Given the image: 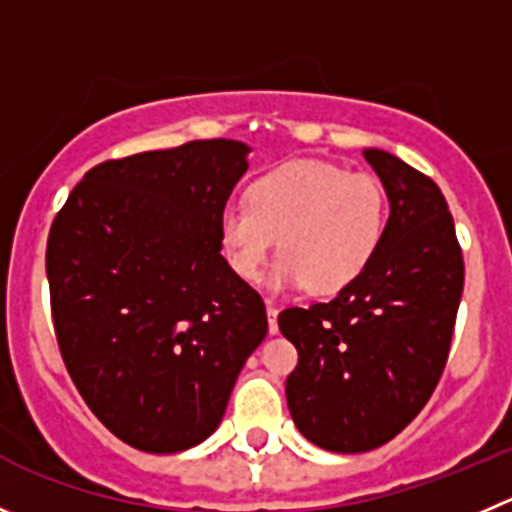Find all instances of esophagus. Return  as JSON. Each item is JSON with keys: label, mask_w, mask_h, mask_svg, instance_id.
<instances>
[{"label": "esophagus", "mask_w": 512, "mask_h": 512, "mask_svg": "<svg viewBox=\"0 0 512 512\" xmlns=\"http://www.w3.org/2000/svg\"><path fill=\"white\" fill-rule=\"evenodd\" d=\"M266 314H269V334L279 332V324H276V316H279V306L274 301H266Z\"/></svg>", "instance_id": "1"}]
</instances>
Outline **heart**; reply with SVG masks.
Wrapping results in <instances>:
<instances>
[{"label": "heart", "mask_w": 512, "mask_h": 512, "mask_svg": "<svg viewBox=\"0 0 512 512\" xmlns=\"http://www.w3.org/2000/svg\"><path fill=\"white\" fill-rule=\"evenodd\" d=\"M248 206H226L218 218L223 256L243 281L259 279L276 241L271 291L306 289L332 296L349 289L379 251L387 228L382 180L326 160H289L259 175Z\"/></svg>", "instance_id": "obj_1"}]
</instances>
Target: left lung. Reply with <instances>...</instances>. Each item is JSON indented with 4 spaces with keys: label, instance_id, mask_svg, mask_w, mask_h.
Listing matches in <instances>:
<instances>
[{
    "label": "left lung",
    "instance_id": "left-lung-1",
    "mask_svg": "<svg viewBox=\"0 0 512 512\" xmlns=\"http://www.w3.org/2000/svg\"><path fill=\"white\" fill-rule=\"evenodd\" d=\"M364 158L389 198L369 269L329 304L284 309L299 352L286 402L301 435L329 452H367L405 430L435 392L450 354L465 264L435 180L387 150Z\"/></svg>",
    "mask_w": 512,
    "mask_h": 512
}]
</instances>
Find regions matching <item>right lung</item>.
Returning a JSON list of instances; mask_svg holds the SVG:
<instances>
[{
    "mask_svg": "<svg viewBox=\"0 0 512 512\" xmlns=\"http://www.w3.org/2000/svg\"><path fill=\"white\" fill-rule=\"evenodd\" d=\"M248 153L216 138L105 160L52 221L62 359L97 420L135 450L206 440L269 332L264 301L233 274L218 236Z\"/></svg>",
    "mask_w": 512,
    "mask_h": 512,
    "instance_id": "1",
    "label": "right lung"
}]
</instances>
